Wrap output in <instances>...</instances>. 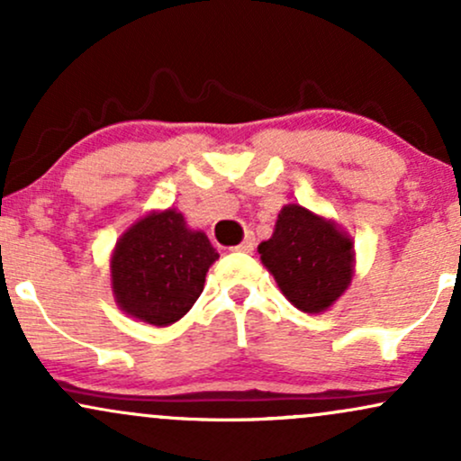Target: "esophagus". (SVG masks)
<instances>
[{
    "label": "esophagus",
    "instance_id": "1",
    "mask_svg": "<svg viewBox=\"0 0 461 461\" xmlns=\"http://www.w3.org/2000/svg\"><path fill=\"white\" fill-rule=\"evenodd\" d=\"M253 247H256V238H253L251 234H249L245 240L240 242V245L236 247V251H245V253H251L253 251Z\"/></svg>",
    "mask_w": 461,
    "mask_h": 461
}]
</instances>
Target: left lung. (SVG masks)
I'll list each match as a JSON object with an SVG mask.
<instances>
[{
    "label": "left lung",
    "mask_w": 461,
    "mask_h": 461,
    "mask_svg": "<svg viewBox=\"0 0 461 461\" xmlns=\"http://www.w3.org/2000/svg\"><path fill=\"white\" fill-rule=\"evenodd\" d=\"M258 251L285 299L308 314L330 308L351 284V238L297 203L284 205Z\"/></svg>",
    "instance_id": "left-lung-1"
}]
</instances>
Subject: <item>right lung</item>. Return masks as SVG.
Wrapping results in <instances>:
<instances>
[{"label":"right lung","mask_w":461,"mask_h":461,"mask_svg":"<svg viewBox=\"0 0 461 461\" xmlns=\"http://www.w3.org/2000/svg\"><path fill=\"white\" fill-rule=\"evenodd\" d=\"M216 258L208 236L188 230L176 210L147 214L116 242L110 262L116 303L149 325H171L203 293Z\"/></svg>","instance_id":"add662e5"}]
</instances>
